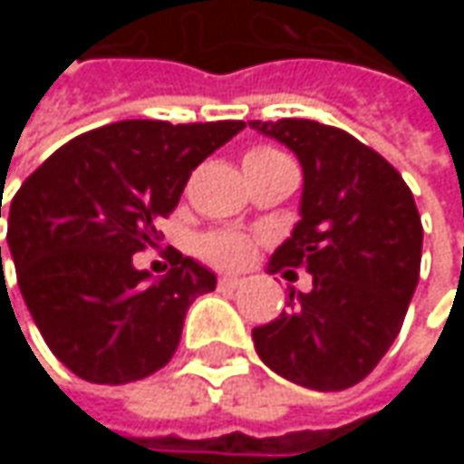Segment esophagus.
<instances>
[{
  "label": "esophagus",
  "mask_w": 464,
  "mask_h": 464,
  "mask_svg": "<svg viewBox=\"0 0 464 464\" xmlns=\"http://www.w3.org/2000/svg\"><path fill=\"white\" fill-rule=\"evenodd\" d=\"M238 285H241V279H238V276H233V274L220 276V287H238Z\"/></svg>",
  "instance_id": "1"
}]
</instances>
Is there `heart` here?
<instances>
[{"mask_svg": "<svg viewBox=\"0 0 464 464\" xmlns=\"http://www.w3.org/2000/svg\"><path fill=\"white\" fill-rule=\"evenodd\" d=\"M282 152L271 150V147H257L246 155V160H263V158H279ZM201 255L212 263H220V266H241L246 257H249V238L241 236V233L233 231H220V233H209L201 238L198 244Z\"/></svg>", "mask_w": 464, "mask_h": 464, "instance_id": "b5f03b06", "label": "heart"}]
</instances>
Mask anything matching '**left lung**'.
Here are the masks:
<instances>
[{
	"label": "left lung",
	"instance_id": "obj_1",
	"mask_svg": "<svg viewBox=\"0 0 464 464\" xmlns=\"http://www.w3.org/2000/svg\"><path fill=\"white\" fill-rule=\"evenodd\" d=\"M304 169L301 220L268 268H306L309 293L252 330L260 360L293 384L338 392L362 382L401 333L421 263V220L398 169L317 121H249Z\"/></svg>",
	"mask_w": 464,
	"mask_h": 464
}]
</instances>
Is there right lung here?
I'll return each mask as SVG.
<instances>
[{
  "mask_svg": "<svg viewBox=\"0 0 464 464\" xmlns=\"http://www.w3.org/2000/svg\"><path fill=\"white\" fill-rule=\"evenodd\" d=\"M241 121H121L58 147L10 204L7 246L50 352L80 379L129 384L177 352L190 304L218 276L177 255L166 276L134 268L155 246L190 171ZM2 266V246H0Z\"/></svg>",
  "mask_w": 464,
  "mask_h": 464,
  "instance_id": "1",
  "label": "right lung"
}]
</instances>
